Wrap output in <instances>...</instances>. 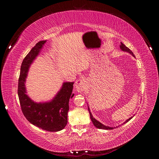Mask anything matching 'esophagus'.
Wrapping results in <instances>:
<instances>
[{"instance_id":"34e87169","label":"esophagus","mask_w":159,"mask_h":159,"mask_svg":"<svg viewBox=\"0 0 159 159\" xmlns=\"http://www.w3.org/2000/svg\"><path fill=\"white\" fill-rule=\"evenodd\" d=\"M87 86V80L85 79H80L77 80L76 83H75V88L77 92L81 93L83 91H84Z\"/></svg>"}]
</instances>
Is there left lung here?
<instances>
[{"label":"left lung","instance_id":"8db88e82","mask_svg":"<svg viewBox=\"0 0 159 159\" xmlns=\"http://www.w3.org/2000/svg\"><path fill=\"white\" fill-rule=\"evenodd\" d=\"M120 50H121L122 51H124V52H128V53H130V55H132L133 56V57H134V55L133 52H132V51H131L130 49H129L128 48L126 47L124 44L122 43H120ZM88 111H89V113H90V119H91V120H92V122H93V125H95L96 128H99V129H103V130H113V129H114V128H115V127L113 128V127H109V126L104 125V124H102V123H100L99 121H98V120H96L95 118L93 117V116L92 115V114H91V112H90V110L89 107H88ZM133 116H133L130 117V118H129L128 119L126 120L123 123V124H124V123L128 122L129 120H130L131 119V118H133Z\"/></svg>","mask_w":159,"mask_h":159}]
</instances>
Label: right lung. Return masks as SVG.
<instances>
[{
  "instance_id": "obj_1",
  "label": "right lung",
  "mask_w": 159,
  "mask_h": 159,
  "mask_svg": "<svg viewBox=\"0 0 159 159\" xmlns=\"http://www.w3.org/2000/svg\"><path fill=\"white\" fill-rule=\"evenodd\" d=\"M47 41L37 43L21 63L18 82V97L21 111L31 124L43 130L57 132L65 128L67 124V114L69 99L74 95V82H64L60 90L52 99L45 102H36L26 95V79L29 67L39 55Z\"/></svg>"
}]
</instances>
